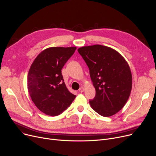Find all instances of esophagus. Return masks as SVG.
<instances>
[{
	"instance_id": "esophagus-1",
	"label": "esophagus",
	"mask_w": 156,
	"mask_h": 156,
	"mask_svg": "<svg viewBox=\"0 0 156 156\" xmlns=\"http://www.w3.org/2000/svg\"><path fill=\"white\" fill-rule=\"evenodd\" d=\"M83 91H84V88H83V87H80V88H79V92H83Z\"/></svg>"
}]
</instances>
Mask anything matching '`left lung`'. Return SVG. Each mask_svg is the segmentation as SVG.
<instances>
[{
  "instance_id": "left-lung-1",
  "label": "left lung",
  "mask_w": 156,
  "mask_h": 156,
  "mask_svg": "<svg viewBox=\"0 0 156 156\" xmlns=\"http://www.w3.org/2000/svg\"><path fill=\"white\" fill-rule=\"evenodd\" d=\"M89 68L95 88V96L89 102L100 115L109 117L116 114L126 103L132 87L129 65L114 49L94 45L78 49Z\"/></svg>"
}]
</instances>
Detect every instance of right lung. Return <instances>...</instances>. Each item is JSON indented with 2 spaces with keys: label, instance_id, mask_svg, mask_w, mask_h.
<instances>
[{
  "label": "right lung",
  "instance_id": "obj_1",
  "mask_svg": "<svg viewBox=\"0 0 156 156\" xmlns=\"http://www.w3.org/2000/svg\"><path fill=\"white\" fill-rule=\"evenodd\" d=\"M76 47H50L38 55L28 75V90L37 108L48 116L59 115L76 95L69 92L61 73Z\"/></svg>",
  "mask_w": 156,
  "mask_h": 156
}]
</instances>
